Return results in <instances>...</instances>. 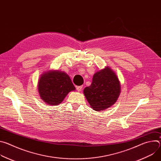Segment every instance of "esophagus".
Returning <instances> with one entry per match:
<instances>
[{
	"instance_id": "esophagus-1",
	"label": "esophagus",
	"mask_w": 161,
	"mask_h": 161,
	"mask_svg": "<svg viewBox=\"0 0 161 161\" xmlns=\"http://www.w3.org/2000/svg\"><path fill=\"white\" fill-rule=\"evenodd\" d=\"M82 86H76V89H77V90L78 91H81V90H82Z\"/></svg>"
}]
</instances>
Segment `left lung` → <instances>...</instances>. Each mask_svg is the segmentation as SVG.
Wrapping results in <instances>:
<instances>
[{
	"mask_svg": "<svg viewBox=\"0 0 161 161\" xmlns=\"http://www.w3.org/2000/svg\"><path fill=\"white\" fill-rule=\"evenodd\" d=\"M91 108L102 111L115 103L120 93L119 80L111 68L106 67L94 75L92 82L83 90Z\"/></svg>",
	"mask_w": 161,
	"mask_h": 161,
	"instance_id": "1",
	"label": "left lung"
}]
</instances>
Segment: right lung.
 <instances>
[{
	"label": "right lung",
	"instance_id": "obj_1",
	"mask_svg": "<svg viewBox=\"0 0 161 161\" xmlns=\"http://www.w3.org/2000/svg\"><path fill=\"white\" fill-rule=\"evenodd\" d=\"M75 90V87L69 76L61 71L44 73L38 82V90L41 99L50 105L60 104L67 94Z\"/></svg>",
	"mask_w": 161,
	"mask_h": 161
}]
</instances>
